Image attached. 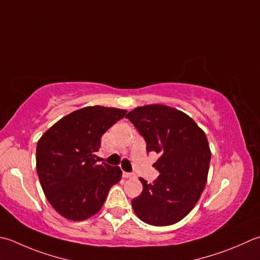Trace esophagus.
Instances as JSON below:
<instances>
[{"label": "esophagus", "mask_w": 260, "mask_h": 260, "mask_svg": "<svg viewBox=\"0 0 260 260\" xmlns=\"http://www.w3.org/2000/svg\"><path fill=\"white\" fill-rule=\"evenodd\" d=\"M123 177L126 178V179H128V178H135L133 174H131V172H125V171H123Z\"/></svg>", "instance_id": "34e87169"}]
</instances>
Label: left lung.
<instances>
[{"instance_id": "1", "label": "left lung", "mask_w": 260, "mask_h": 260, "mask_svg": "<svg viewBox=\"0 0 260 260\" xmlns=\"http://www.w3.org/2000/svg\"><path fill=\"white\" fill-rule=\"evenodd\" d=\"M144 137L146 151L160 155L153 165L160 176L153 184L140 178L142 194L132 201L137 217L154 226L182 220L204 190L211 150L201 127L182 111L166 105H146L126 115Z\"/></svg>"}]
</instances>
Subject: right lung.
Returning <instances> with one entry per match:
<instances>
[{
  "instance_id": "1",
  "label": "right lung",
  "mask_w": 260,
  "mask_h": 260,
  "mask_svg": "<svg viewBox=\"0 0 260 260\" xmlns=\"http://www.w3.org/2000/svg\"><path fill=\"white\" fill-rule=\"evenodd\" d=\"M125 109L84 107L66 115L40 137L36 167L45 196L71 221H83L103 207L111 186L120 180L119 167L96 165L100 140Z\"/></svg>"
}]
</instances>
